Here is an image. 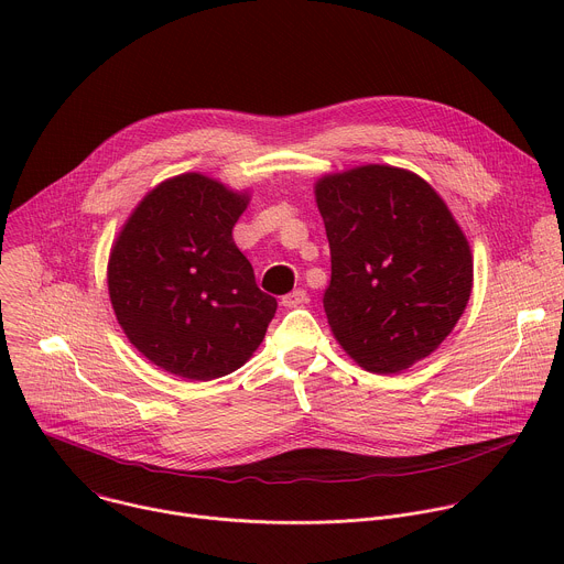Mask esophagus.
Here are the masks:
<instances>
[{
    "label": "esophagus",
    "instance_id": "1",
    "mask_svg": "<svg viewBox=\"0 0 564 564\" xmlns=\"http://www.w3.org/2000/svg\"><path fill=\"white\" fill-rule=\"evenodd\" d=\"M305 301H307V292L301 290V288L281 296V305H285V307H296V305H303Z\"/></svg>",
    "mask_w": 564,
    "mask_h": 564
}]
</instances>
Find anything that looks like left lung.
<instances>
[{
    "mask_svg": "<svg viewBox=\"0 0 564 564\" xmlns=\"http://www.w3.org/2000/svg\"><path fill=\"white\" fill-rule=\"evenodd\" d=\"M330 243L328 324L370 372L429 357L455 328L473 285L468 240L420 176L366 165L316 183Z\"/></svg>",
    "mask_w": 564,
    "mask_h": 564,
    "instance_id": "left-lung-1",
    "label": "left lung"
}]
</instances>
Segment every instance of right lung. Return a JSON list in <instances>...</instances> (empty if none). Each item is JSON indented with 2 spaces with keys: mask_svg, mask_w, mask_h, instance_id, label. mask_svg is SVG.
<instances>
[{
  "mask_svg": "<svg viewBox=\"0 0 564 564\" xmlns=\"http://www.w3.org/2000/svg\"><path fill=\"white\" fill-rule=\"evenodd\" d=\"M248 196L183 174L135 207L109 259L111 305L129 341L172 375L209 381L261 346L276 299L254 279L231 229Z\"/></svg>",
  "mask_w": 564,
  "mask_h": 564,
  "instance_id": "add662e5",
  "label": "right lung"
}]
</instances>
